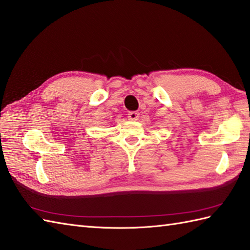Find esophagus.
Returning a JSON list of instances; mask_svg holds the SVG:
<instances>
[{"label":"esophagus","mask_w":250,"mask_h":250,"mask_svg":"<svg viewBox=\"0 0 250 250\" xmlns=\"http://www.w3.org/2000/svg\"><path fill=\"white\" fill-rule=\"evenodd\" d=\"M140 117L139 111H129L128 114V118L129 120H137Z\"/></svg>","instance_id":"34e87169"}]
</instances>
